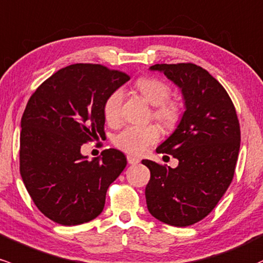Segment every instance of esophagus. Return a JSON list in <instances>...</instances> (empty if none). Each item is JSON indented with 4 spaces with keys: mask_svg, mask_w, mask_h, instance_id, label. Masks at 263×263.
Returning a JSON list of instances; mask_svg holds the SVG:
<instances>
[{
    "mask_svg": "<svg viewBox=\"0 0 263 263\" xmlns=\"http://www.w3.org/2000/svg\"><path fill=\"white\" fill-rule=\"evenodd\" d=\"M127 162H128L129 164H137L138 162H140V160H138L137 157H135V156L128 155L127 156Z\"/></svg>",
    "mask_w": 263,
    "mask_h": 263,
    "instance_id": "obj_1",
    "label": "esophagus"
}]
</instances>
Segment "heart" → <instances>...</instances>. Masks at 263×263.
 <instances>
[{
    "label": "heart",
    "instance_id": "b5f03b06",
    "mask_svg": "<svg viewBox=\"0 0 263 263\" xmlns=\"http://www.w3.org/2000/svg\"><path fill=\"white\" fill-rule=\"evenodd\" d=\"M136 87L147 102L155 106L154 117L166 127H172L180 117V108L174 101H170L171 88L162 80L156 77H142L136 82ZM123 91L115 89L103 102V116L108 125H117L121 116ZM161 131L156 125L127 126L114 137V145L129 155H142L160 140Z\"/></svg>",
    "mask_w": 263,
    "mask_h": 263
}]
</instances>
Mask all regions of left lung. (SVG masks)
Returning a JSON list of instances; mask_svg holds the SVG:
<instances>
[{
	"mask_svg": "<svg viewBox=\"0 0 263 263\" xmlns=\"http://www.w3.org/2000/svg\"><path fill=\"white\" fill-rule=\"evenodd\" d=\"M149 68L181 88L186 111L156 149L177 158L178 166L142 160L151 172L147 209L163 223L191 226L215 209L232 182L241 142L237 114L223 86L200 66L157 63Z\"/></svg>",
	"mask_w": 263,
	"mask_h": 263,
	"instance_id": "left-lung-1",
	"label": "left lung"
}]
</instances>
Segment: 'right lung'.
<instances>
[{"label":"right lung","instance_id":"1","mask_svg":"<svg viewBox=\"0 0 263 263\" xmlns=\"http://www.w3.org/2000/svg\"><path fill=\"white\" fill-rule=\"evenodd\" d=\"M128 74L106 66L74 63L48 77L28 100L21 118L20 172L46 217L63 226L102 212L109 184L125 170L115 148L87 161L81 146L105 136L103 102Z\"/></svg>","mask_w":263,"mask_h":263}]
</instances>
